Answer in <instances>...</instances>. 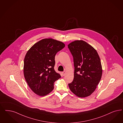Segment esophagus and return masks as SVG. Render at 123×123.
<instances>
[{
	"instance_id": "esophagus-1",
	"label": "esophagus",
	"mask_w": 123,
	"mask_h": 123,
	"mask_svg": "<svg viewBox=\"0 0 123 123\" xmlns=\"http://www.w3.org/2000/svg\"><path fill=\"white\" fill-rule=\"evenodd\" d=\"M62 74H63V76H65V74H66V71H64L62 72Z\"/></svg>"
}]
</instances>
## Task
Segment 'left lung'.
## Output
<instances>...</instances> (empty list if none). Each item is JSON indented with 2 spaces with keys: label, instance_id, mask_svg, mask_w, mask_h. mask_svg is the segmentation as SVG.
Returning <instances> with one entry per match:
<instances>
[{
  "label": "left lung",
  "instance_id": "1",
  "mask_svg": "<svg viewBox=\"0 0 123 123\" xmlns=\"http://www.w3.org/2000/svg\"><path fill=\"white\" fill-rule=\"evenodd\" d=\"M74 59V78L69 84L70 91L79 98L90 96L97 88L103 69L97 50L83 40H75L68 45Z\"/></svg>",
  "mask_w": 123,
  "mask_h": 123
}]
</instances>
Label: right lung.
<instances>
[{"mask_svg":"<svg viewBox=\"0 0 123 123\" xmlns=\"http://www.w3.org/2000/svg\"><path fill=\"white\" fill-rule=\"evenodd\" d=\"M65 44L53 38H44L35 43L25 54L24 75L30 88L43 97L54 89V82L61 76L54 70L55 56Z\"/></svg>","mask_w":123,"mask_h":123,"instance_id":"right-lung-1","label":"right lung"}]
</instances>
